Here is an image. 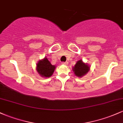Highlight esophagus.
Segmentation results:
<instances>
[{
  "label": "esophagus",
  "mask_w": 123,
  "mask_h": 123,
  "mask_svg": "<svg viewBox=\"0 0 123 123\" xmlns=\"http://www.w3.org/2000/svg\"><path fill=\"white\" fill-rule=\"evenodd\" d=\"M68 62H62V64H64V65H68Z\"/></svg>",
  "instance_id": "34e87169"
}]
</instances>
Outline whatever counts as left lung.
<instances>
[{"label": "left lung", "instance_id": "left-lung-1", "mask_svg": "<svg viewBox=\"0 0 123 123\" xmlns=\"http://www.w3.org/2000/svg\"><path fill=\"white\" fill-rule=\"evenodd\" d=\"M90 70V67L83 62L82 60L77 61L76 64L73 67V71L76 76L82 77L85 75Z\"/></svg>", "mask_w": 123, "mask_h": 123}]
</instances>
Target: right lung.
Wrapping results in <instances>:
<instances>
[{
	"mask_svg": "<svg viewBox=\"0 0 123 123\" xmlns=\"http://www.w3.org/2000/svg\"><path fill=\"white\" fill-rule=\"evenodd\" d=\"M55 65H52L47 58L40 60L37 64V71L42 77L49 78L53 74L55 71Z\"/></svg>",
	"mask_w": 123,
	"mask_h": 123,
	"instance_id": "right-lung-1",
	"label": "right lung"
}]
</instances>
